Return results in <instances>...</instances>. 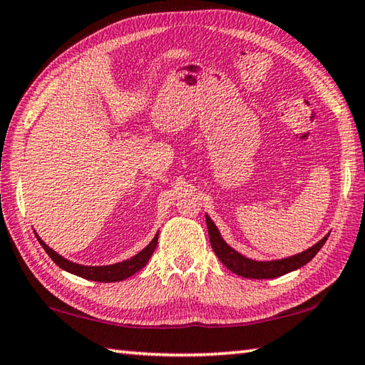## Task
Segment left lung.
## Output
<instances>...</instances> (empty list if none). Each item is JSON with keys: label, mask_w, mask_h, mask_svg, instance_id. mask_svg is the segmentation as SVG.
Returning a JSON list of instances; mask_svg holds the SVG:
<instances>
[{"label": "left lung", "mask_w": 365, "mask_h": 365, "mask_svg": "<svg viewBox=\"0 0 365 365\" xmlns=\"http://www.w3.org/2000/svg\"><path fill=\"white\" fill-rule=\"evenodd\" d=\"M206 224H207V232H209V240H211V246L215 252V256L219 257V261L225 265L228 270H232L233 274L242 275L245 279H277V277H282L288 274V272H293L296 269L306 265L311 259L317 255L320 248L325 245L327 238H329V233L317 242L311 248L298 252V255L283 257V259H275V261H252L250 257H245L240 255L238 251H235L232 246L225 243V240L220 237L219 228L215 227L212 219L206 214Z\"/></svg>", "instance_id": "8db88e82"}]
</instances>
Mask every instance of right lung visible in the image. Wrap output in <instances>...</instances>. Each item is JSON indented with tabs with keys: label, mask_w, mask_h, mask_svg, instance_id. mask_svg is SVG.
I'll return each instance as SVG.
<instances>
[{
	"label": "right lung",
	"mask_w": 365,
	"mask_h": 365,
	"mask_svg": "<svg viewBox=\"0 0 365 365\" xmlns=\"http://www.w3.org/2000/svg\"><path fill=\"white\" fill-rule=\"evenodd\" d=\"M158 237H159V233L154 235L151 243L148 245L145 250H141L138 255H135L130 259H125V261H122V262L110 264V265H82V264L72 262V261H69V259H66L61 255H58L56 251L49 248V246L43 242L38 235H36V238H38V242L43 246V250L46 251V255L51 257L54 264L59 265L61 269L66 272H71V274L77 275V277H82V279L93 280V282H103V283L125 280V279H128V277H132L133 274H137L140 269H143L146 262L150 261V257L154 252V250H156Z\"/></svg>",
	"instance_id": "right-lung-1"
}]
</instances>
